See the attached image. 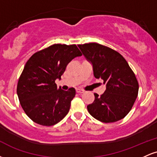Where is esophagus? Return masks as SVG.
Here are the masks:
<instances>
[{"mask_svg": "<svg viewBox=\"0 0 157 157\" xmlns=\"http://www.w3.org/2000/svg\"><path fill=\"white\" fill-rule=\"evenodd\" d=\"M76 91L78 94H82V93H84V91L83 90H82V89H76Z\"/></svg>", "mask_w": 157, "mask_h": 157, "instance_id": "34e87169", "label": "esophagus"}]
</instances>
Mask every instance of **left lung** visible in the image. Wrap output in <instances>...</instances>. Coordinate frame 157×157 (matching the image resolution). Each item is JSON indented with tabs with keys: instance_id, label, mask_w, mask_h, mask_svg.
I'll return each mask as SVG.
<instances>
[{
	"instance_id": "8db88e82",
	"label": "left lung",
	"mask_w": 157,
	"mask_h": 157,
	"mask_svg": "<svg viewBox=\"0 0 157 157\" xmlns=\"http://www.w3.org/2000/svg\"><path fill=\"white\" fill-rule=\"evenodd\" d=\"M93 65L94 75L102 79L106 89L87 105L90 114L99 121L109 123L123 119L132 109L138 95L139 83L125 59L112 48L97 43L78 45Z\"/></svg>"
}]
</instances>
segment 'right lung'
I'll return each instance as SVG.
<instances>
[{"instance_id":"obj_1","label":"right lung","mask_w":157,"mask_h":157,"mask_svg":"<svg viewBox=\"0 0 157 157\" xmlns=\"http://www.w3.org/2000/svg\"><path fill=\"white\" fill-rule=\"evenodd\" d=\"M82 55L75 44H54L35 52L25 65L19 77L17 94L26 114L33 122L52 126L68 113L75 89H57L67 65Z\"/></svg>"}]
</instances>
